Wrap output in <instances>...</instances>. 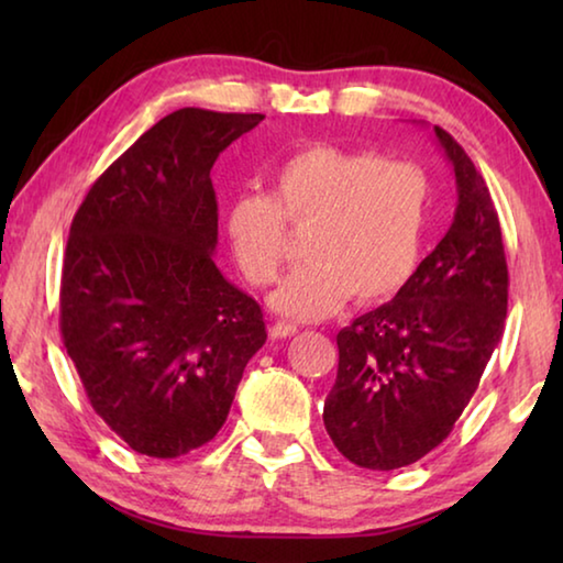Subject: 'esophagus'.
Here are the masks:
<instances>
[{
    "label": "esophagus",
    "instance_id": "1",
    "mask_svg": "<svg viewBox=\"0 0 563 563\" xmlns=\"http://www.w3.org/2000/svg\"><path fill=\"white\" fill-rule=\"evenodd\" d=\"M295 332H298V325H292V322H285V320H278V322H273L271 338L285 340V338H292Z\"/></svg>",
    "mask_w": 563,
    "mask_h": 563
}]
</instances>
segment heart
<instances>
[{
    "label": "heart",
    "mask_w": 563,
    "mask_h": 563,
    "mask_svg": "<svg viewBox=\"0 0 563 563\" xmlns=\"http://www.w3.org/2000/svg\"><path fill=\"white\" fill-rule=\"evenodd\" d=\"M273 194L243 190L225 211V233L243 278L265 288L288 253L285 221L308 228L298 265L271 305L283 316L320 320L352 295L377 302L412 278L432 211V184L417 164L375 151L312 144L271 174Z\"/></svg>",
    "instance_id": "b5f03b06"
}]
</instances>
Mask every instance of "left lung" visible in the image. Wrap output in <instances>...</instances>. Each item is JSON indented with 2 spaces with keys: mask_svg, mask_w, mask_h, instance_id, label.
<instances>
[{
  "mask_svg": "<svg viewBox=\"0 0 563 563\" xmlns=\"http://www.w3.org/2000/svg\"><path fill=\"white\" fill-rule=\"evenodd\" d=\"M456 178L450 231L389 302L338 332L322 422L365 470H399L442 444L504 335L509 273L499 216L464 148L434 126Z\"/></svg>",
  "mask_w": 563,
  "mask_h": 563,
  "instance_id": "left-lung-1",
  "label": "left lung"
}]
</instances>
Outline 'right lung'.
Listing matches in <instances>:
<instances>
[{
  "label": "right lung",
  "mask_w": 563,
  "mask_h": 563,
  "mask_svg": "<svg viewBox=\"0 0 563 563\" xmlns=\"http://www.w3.org/2000/svg\"><path fill=\"white\" fill-rule=\"evenodd\" d=\"M263 113L178 109L89 188L66 243L59 328L87 397L133 452L211 442L263 347V310L213 261L211 168Z\"/></svg>",
  "instance_id": "right-lung-1"
}]
</instances>
